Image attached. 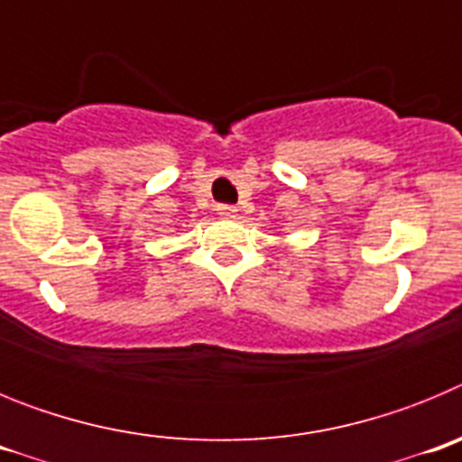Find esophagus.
<instances>
[{
    "mask_svg": "<svg viewBox=\"0 0 462 462\" xmlns=\"http://www.w3.org/2000/svg\"><path fill=\"white\" fill-rule=\"evenodd\" d=\"M217 215L224 219H234L238 217V208L236 206H217Z\"/></svg>",
    "mask_w": 462,
    "mask_h": 462,
    "instance_id": "obj_1",
    "label": "esophagus"
}]
</instances>
